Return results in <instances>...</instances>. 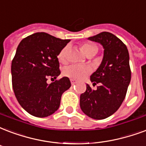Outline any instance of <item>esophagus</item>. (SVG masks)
Segmentation results:
<instances>
[{
    "label": "esophagus",
    "instance_id": "34e87169",
    "mask_svg": "<svg viewBox=\"0 0 146 146\" xmlns=\"http://www.w3.org/2000/svg\"><path fill=\"white\" fill-rule=\"evenodd\" d=\"M70 82H71V84H72V85H74V84H76V81L75 80H73V79H71Z\"/></svg>",
    "mask_w": 146,
    "mask_h": 146
}]
</instances>
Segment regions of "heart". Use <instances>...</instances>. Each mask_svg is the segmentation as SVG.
<instances>
[{"label":"heart","instance_id":"heart-1","mask_svg":"<svg viewBox=\"0 0 146 146\" xmlns=\"http://www.w3.org/2000/svg\"><path fill=\"white\" fill-rule=\"evenodd\" d=\"M81 49L83 53H85V55L91 57L95 56L98 52L97 46L92 43H84L81 46ZM68 51V46H66L60 50L58 55V59L61 63H65L66 61ZM90 73L91 69L87 66L72 64L68 66H66L63 69V75L74 80H82Z\"/></svg>","mask_w":146,"mask_h":146}]
</instances>
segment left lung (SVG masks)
<instances>
[{
  "label": "left lung",
  "instance_id": "obj_1",
  "mask_svg": "<svg viewBox=\"0 0 146 146\" xmlns=\"http://www.w3.org/2000/svg\"><path fill=\"white\" fill-rule=\"evenodd\" d=\"M100 43L104 53L102 63L90 76L96 90L86 84L80 95V105L83 113L94 119H103L115 113L125 99L131 80L129 55L125 44L114 34L102 32L89 37Z\"/></svg>",
  "mask_w": 146,
  "mask_h": 146
}]
</instances>
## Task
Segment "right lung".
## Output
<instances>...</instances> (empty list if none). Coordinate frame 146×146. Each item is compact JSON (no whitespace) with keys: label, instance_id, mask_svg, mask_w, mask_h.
<instances>
[{"label":"right lung","instance_id":"obj_1","mask_svg":"<svg viewBox=\"0 0 146 146\" xmlns=\"http://www.w3.org/2000/svg\"><path fill=\"white\" fill-rule=\"evenodd\" d=\"M44 32L23 39L11 63L12 86L20 105L31 115L43 118L58 110L62 94L71 86L68 77L48 84L60 74L57 56L70 42Z\"/></svg>","mask_w":146,"mask_h":146}]
</instances>
